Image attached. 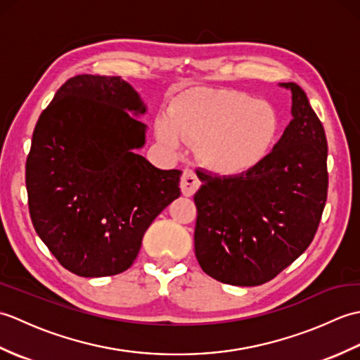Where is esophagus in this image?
<instances>
[{"mask_svg": "<svg viewBox=\"0 0 360 360\" xmlns=\"http://www.w3.org/2000/svg\"><path fill=\"white\" fill-rule=\"evenodd\" d=\"M201 182L198 179V176L193 170H190V168H186L184 173H182V178H181V190H182V195L184 196H192L195 195V192L198 188H200Z\"/></svg>", "mask_w": 360, "mask_h": 360, "instance_id": "1", "label": "esophagus"}]
</instances>
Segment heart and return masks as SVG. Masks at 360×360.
Returning a JSON list of instances; mask_svg holds the SVG:
<instances>
[{"instance_id":"heart-1","label":"heart","mask_w":360,"mask_h":360,"mask_svg":"<svg viewBox=\"0 0 360 360\" xmlns=\"http://www.w3.org/2000/svg\"><path fill=\"white\" fill-rule=\"evenodd\" d=\"M280 128L269 103L235 89H207L179 97L170 114L156 120L158 139L178 147L196 143L204 167L219 174H243L271 151Z\"/></svg>"}]
</instances>
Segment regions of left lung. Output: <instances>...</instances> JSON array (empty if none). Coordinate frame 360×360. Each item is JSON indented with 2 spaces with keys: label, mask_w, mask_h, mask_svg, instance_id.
<instances>
[{
  "label": "left lung",
  "mask_w": 360,
  "mask_h": 360,
  "mask_svg": "<svg viewBox=\"0 0 360 360\" xmlns=\"http://www.w3.org/2000/svg\"><path fill=\"white\" fill-rule=\"evenodd\" d=\"M292 120L250 172H196L195 254L202 271L226 285L258 286L308 249L328 195V143L322 122L297 83Z\"/></svg>",
  "instance_id": "left-lung-1"
}]
</instances>
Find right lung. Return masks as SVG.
<instances>
[{"mask_svg":"<svg viewBox=\"0 0 360 360\" xmlns=\"http://www.w3.org/2000/svg\"><path fill=\"white\" fill-rule=\"evenodd\" d=\"M147 111L114 75L68 80L38 119L26 160L35 232L65 269L80 277L127 271L143 233L179 198V170H159L136 148Z\"/></svg>","mask_w":360,"mask_h":360,"instance_id":"obj_1","label":"right lung"}]
</instances>
